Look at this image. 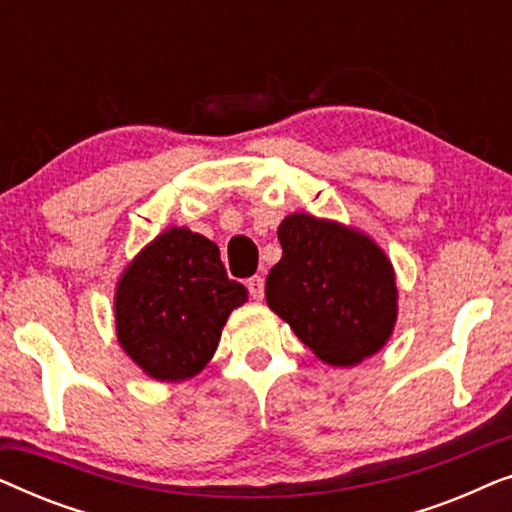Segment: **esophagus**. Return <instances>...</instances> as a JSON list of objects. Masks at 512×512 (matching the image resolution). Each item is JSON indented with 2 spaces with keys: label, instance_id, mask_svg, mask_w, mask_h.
<instances>
[{
  "label": "esophagus",
  "instance_id": "1",
  "mask_svg": "<svg viewBox=\"0 0 512 512\" xmlns=\"http://www.w3.org/2000/svg\"><path fill=\"white\" fill-rule=\"evenodd\" d=\"M247 289H249V296H251V298H254V300H261V298H263V291H265L263 279L258 277V275L249 277V279H247Z\"/></svg>",
  "mask_w": 512,
  "mask_h": 512
}]
</instances>
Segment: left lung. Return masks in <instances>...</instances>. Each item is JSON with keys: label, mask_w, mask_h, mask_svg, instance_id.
<instances>
[{"label": "left lung", "mask_w": 512, "mask_h": 512, "mask_svg": "<svg viewBox=\"0 0 512 512\" xmlns=\"http://www.w3.org/2000/svg\"><path fill=\"white\" fill-rule=\"evenodd\" d=\"M282 258L265 279L268 307L328 366L380 352L398 319L396 272L373 237L293 212L277 228Z\"/></svg>", "instance_id": "1"}]
</instances>
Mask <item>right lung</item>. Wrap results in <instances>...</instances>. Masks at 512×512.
Wrapping results in <instances>:
<instances>
[{"label":"right lung","instance_id":"right-lung-1","mask_svg":"<svg viewBox=\"0 0 512 512\" xmlns=\"http://www.w3.org/2000/svg\"><path fill=\"white\" fill-rule=\"evenodd\" d=\"M247 298V289L228 279L212 240L172 226L118 277V345L153 380H191L212 361L230 312Z\"/></svg>","mask_w":512,"mask_h":512}]
</instances>
